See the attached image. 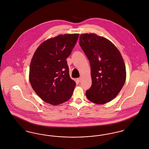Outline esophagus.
Instances as JSON below:
<instances>
[{
	"instance_id": "obj_1",
	"label": "esophagus",
	"mask_w": 149,
	"mask_h": 149,
	"mask_svg": "<svg viewBox=\"0 0 149 149\" xmlns=\"http://www.w3.org/2000/svg\"><path fill=\"white\" fill-rule=\"evenodd\" d=\"M77 80H78V81L79 83L81 82V78H78V79H77Z\"/></svg>"
}]
</instances>
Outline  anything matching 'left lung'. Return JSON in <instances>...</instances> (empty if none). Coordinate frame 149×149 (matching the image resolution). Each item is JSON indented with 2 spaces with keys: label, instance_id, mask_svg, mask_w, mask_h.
<instances>
[{
  "label": "left lung",
  "instance_id": "obj_1",
  "mask_svg": "<svg viewBox=\"0 0 149 149\" xmlns=\"http://www.w3.org/2000/svg\"><path fill=\"white\" fill-rule=\"evenodd\" d=\"M79 45L91 68L92 84L86 91L87 98L105 104L120 93L126 81L125 64L120 51L110 41L95 34H83Z\"/></svg>",
  "mask_w": 149,
  "mask_h": 149
}]
</instances>
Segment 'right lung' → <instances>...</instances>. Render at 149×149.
Instances as JSON below:
<instances>
[{"mask_svg":"<svg viewBox=\"0 0 149 149\" xmlns=\"http://www.w3.org/2000/svg\"><path fill=\"white\" fill-rule=\"evenodd\" d=\"M79 34L61 35L41 43L32 58L29 81L45 102L61 104L71 98L76 85L70 78L66 59L77 43Z\"/></svg>","mask_w":149,"mask_h":149,"instance_id":"add662e5","label":"right lung"}]
</instances>
